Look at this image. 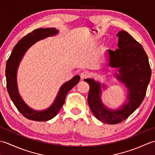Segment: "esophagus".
<instances>
[{"instance_id": "obj_1", "label": "esophagus", "mask_w": 155, "mask_h": 155, "mask_svg": "<svg viewBox=\"0 0 155 155\" xmlns=\"http://www.w3.org/2000/svg\"><path fill=\"white\" fill-rule=\"evenodd\" d=\"M90 77V73L87 71H83L81 72V78L82 80L85 79V78H87Z\"/></svg>"}]
</instances>
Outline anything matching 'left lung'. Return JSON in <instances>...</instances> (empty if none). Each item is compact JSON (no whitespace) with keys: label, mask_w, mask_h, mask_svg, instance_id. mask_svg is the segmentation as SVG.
<instances>
[{"label":"left lung","mask_w":155,"mask_h":155,"mask_svg":"<svg viewBox=\"0 0 155 155\" xmlns=\"http://www.w3.org/2000/svg\"><path fill=\"white\" fill-rule=\"evenodd\" d=\"M117 36L118 48L107 51L108 65L118 68L119 74L115 77L128 88L127 103L117 110L108 109L102 103L101 84L92 78L84 80L90 86L88 103L92 113L98 120L110 124L123 122L140 106L151 77L149 59L141 45L124 31L118 32Z\"/></svg>","instance_id":"1"}]
</instances>
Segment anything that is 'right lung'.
<instances>
[{"mask_svg": "<svg viewBox=\"0 0 155 155\" xmlns=\"http://www.w3.org/2000/svg\"><path fill=\"white\" fill-rule=\"evenodd\" d=\"M58 31L54 28H38L28 33L16 44L11 52L6 66V88L13 103L18 110L25 118L36 121L51 120L57 114L65 101L67 94L80 80L78 75L75 76L69 81L62 85L54 103L47 109L38 111L32 109L26 104L20 96L16 83V74L20 62L25 53L31 46L38 41L57 35Z\"/></svg>", "mask_w": 155, "mask_h": 155, "instance_id": "add662e5", "label": "right lung"}]
</instances>
